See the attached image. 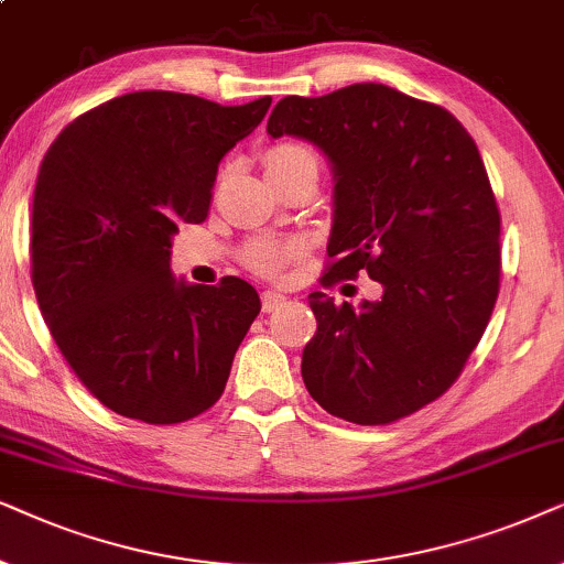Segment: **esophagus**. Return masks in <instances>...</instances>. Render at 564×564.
Wrapping results in <instances>:
<instances>
[{
    "label": "esophagus",
    "mask_w": 564,
    "mask_h": 564,
    "mask_svg": "<svg viewBox=\"0 0 564 564\" xmlns=\"http://www.w3.org/2000/svg\"><path fill=\"white\" fill-rule=\"evenodd\" d=\"M283 302H286V296H283L281 291H273V289L262 291V312H273V310H278V306H281Z\"/></svg>",
    "instance_id": "34e87169"
}]
</instances>
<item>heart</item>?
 I'll return each mask as SVG.
<instances>
[{"mask_svg": "<svg viewBox=\"0 0 564 564\" xmlns=\"http://www.w3.org/2000/svg\"><path fill=\"white\" fill-rule=\"evenodd\" d=\"M302 160H314L310 149H304L299 144H281V147H273L265 154V170L268 172L283 170V167H291V164H296ZM299 250H302V247H299L296 242H286V239H273V237H260V239H252V242L245 247L242 262L260 275H275L286 268V262L296 258Z\"/></svg>", "mask_w": 564, "mask_h": 564, "instance_id": "heart-1", "label": "heart"}]
</instances>
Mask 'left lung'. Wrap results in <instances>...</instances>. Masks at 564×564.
Wrapping results in <instances>:
<instances>
[{
  "label": "left lung",
  "instance_id": "left-lung-1",
  "mask_svg": "<svg viewBox=\"0 0 564 564\" xmlns=\"http://www.w3.org/2000/svg\"><path fill=\"white\" fill-rule=\"evenodd\" d=\"M268 133L333 164L325 286L366 270L377 302L310 294L302 377L329 415L387 425L438 400L477 348L500 289V212L475 139L441 105L387 85L289 95Z\"/></svg>",
  "mask_w": 564,
  "mask_h": 564
}]
</instances>
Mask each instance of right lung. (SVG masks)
<instances>
[{
    "label": "right lung",
    "instance_id": "obj_1",
    "mask_svg": "<svg viewBox=\"0 0 564 564\" xmlns=\"http://www.w3.org/2000/svg\"><path fill=\"white\" fill-rule=\"evenodd\" d=\"M268 108L270 97L129 93L72 120L43 156L30 227L37 306L82 384L118 415L185 423L227 387L258 291L235 275L177 281L170 250L180 224L206 219L219 162Z\"/></svg>",
    "mask_w": 564,
    "mask_h": 564
}]
</instances>
